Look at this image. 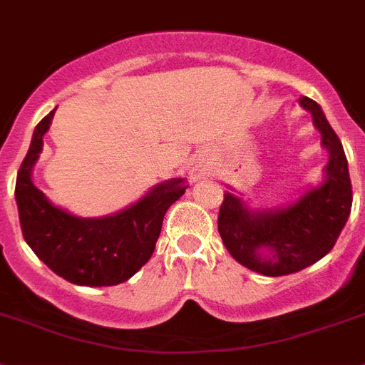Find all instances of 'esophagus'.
<instances>
[{
  "label": "esophagus",
  "mask_w": 365,
  "mask_h": 365,
  "mask_svg": "<svg viewBox=\"0 0 365 365\" xmlns=\"http://www.w3.org/2000/svg\"><path fill=\"white\" fill-rule=\"evenodd\" d=\"M204 168H207V161L200 159V161H197V165H195V168H192V170H198V173H200V170H204Z\"/></svg>",
  "instance_id": "obj_1"
}]
</instances>
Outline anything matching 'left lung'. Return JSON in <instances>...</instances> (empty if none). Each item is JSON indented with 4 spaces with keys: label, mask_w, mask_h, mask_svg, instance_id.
Here are the masks:
<instances>
[{
    "label": "left lung",
    "mask_w": 365,
    "mask_h": 365,
    "mask_svg": "<svg viewBox=\"0 0 365 365\" xmlns=\"http://www.w3.org/2000/svg\"><path fill=\"white\" fill-rule=\"evenodd\" d=\"M299 102L312 115L321 146L329 152L323 182L280 207H252L226 191L219 210V234L226 250L243 267L263 277L292 274L324 258L341 234L353 204L344 146L319 103L306 96Z\"/></svg>",
    "instance_id": "8db88e82"
}]
</instances>
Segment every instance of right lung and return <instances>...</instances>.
<instances>
[{"label": "right lung", "mask_w": 365, "mask_h": 365, "mask_svg": "<svg viewBox=\"0 0 365 365\" xmlns=\"http://www.w3.org/2000/svg\"><path fill=\"white\" fill-rule=\"evenodd\" d=\"M55 109L36 124L18 170L14 197L21 234L38 259L64 280L88 287L116 286L130 280L154 254L165 213L189 185L183 178L167 180L106 217H78L55 206L33 183L42 137L50 130Z\"/></svg>", "instance_id": "add662e5"}]
</instances>
